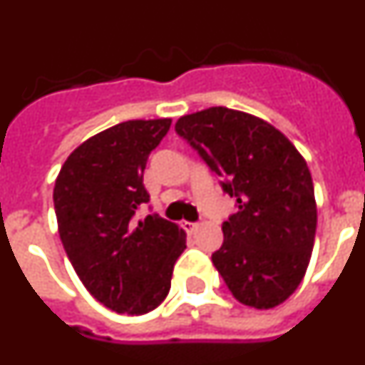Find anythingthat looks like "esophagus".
I'll return each mask as SVG.
<instances>
[{
	"label": "esophagus",
	"mask_w": 365,
	"mask_h": 365,
	"mask_svg": "<svg viewBox=\"0 0 365 365\" xmlns=\"http://www.w3.org/2000/svg\"><path fill=\"white\" fill-rule=\"evenodd\" d=\"M182 228H185L186 232H193L195 228H197V222H190V221H182Z\"/></svg>",
	"instance_id": "1"
}]
</instances>
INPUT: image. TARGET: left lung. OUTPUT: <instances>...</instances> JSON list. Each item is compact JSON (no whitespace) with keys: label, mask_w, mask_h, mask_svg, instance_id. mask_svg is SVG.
Wrapping results in <instances>:
<instances>
[{"label":"left lung","mask_w":365,"mask_h":365,"mask_svg":"<svg viewBox=\"0 0 365 365\" xmlns=\"http://www.w3.org/2000/svg\"><path fill=\"white\" fill-rule=\"evenodd\" d=\"M175 130L237 201L222 222V247L212 254L215 269L237 302L276 307L298 289L314 247L318 214L307 163L272 124L237 109L190 113Z\"/></svg>","instance_id":"1"}]
</instances>
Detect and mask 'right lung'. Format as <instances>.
I'll use <instances>...</instances> for the list:
<instances>
[{"mask_svg":"<svg viewBox=\"0 0 365 365\" xmlns=\"http://www.w3.org/2000/svg\"><path fill=\"white\" fill-rule=\"evenodd\" d=\"M172 118L125 120L93 135L67 157L54 182L58 232L93 298L120 314H146L164 302L186 232L159 215L133 222L150 201L148 155Z\"/></svg>","mask_w":365,"mask_h":365,"instance_id":"1","label":"right lung"}]
</instances>
